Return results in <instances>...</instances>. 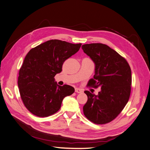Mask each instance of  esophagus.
Masks as SVG:
<instances>
[{
	"instance_id": "34e87169",
	"label": "esophagus",
	"mask_w": 150,
	"mask_h": 150,
	"mask_svg": "<svg viewBox=\"0 0 150 150\" xmlns=\"http://www.w3.org/2000/svg\"><path fill=\"white\" fill-rule=\"evenodd\" d=\"M75 92L77 93H81L83 92V91L81 89L79 88H75Z\"/></svg>"
}]
</instances>
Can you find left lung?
<instances>
[{
	"label": "left lung",
	"mask_w": 150,
	"mask_h": 150,
	"mask_svg": "<svg viewBox=\"0 0 150 150\" xmlns=\"http://www.w3.org/2000/svg\"><path fill=\"white\" fill-rule=\"evenodd\" d=\"M82 48L95 65L94 79H90L89 85L101 89L98 95L84 91L88 97L83 107L84 115L94 124H107L119 115L129 100L130 67L124 57L105 44H85Z\"/></svg>",
	"instance_id": "left-lung-1"
}]
</instances>
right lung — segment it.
Returning <instances> with one entry per match:
<instances>
[{
  "label": "right lung",
  "mask_w": 150,
  "mask_h": 150,
  "mask_svg": "<svg viewBox=\"0 0 150 150\" xmlns=\"http://www.w3.org/2000/svg\"><path fill=\"white\" fill-rule=\"evenodd\" d=\"M81 45L50 40L32 48L26 54L19 70L18 87L25 106L34 115L43 117L56 113L63 99L74 92L71 86L59 85L54 77Z\"/></svg>",
  "instance_id": "add662e5"
}]
</instances>
